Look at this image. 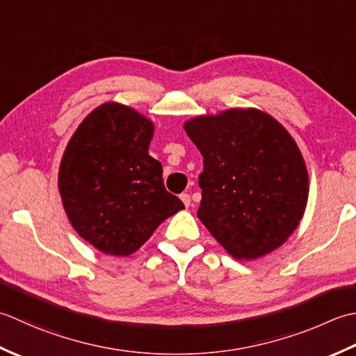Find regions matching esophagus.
Here are the masks:
<instances>
[{"mask_svg":"<svg viewBox=\"0 0 356 356\" xmlns=\"http://www.w3.org/2000/svg\"><path fill=\"white\" fill-rule=\"evenodd\" d=\"M179 198H181V201L184 202L186 207H188V206L192 204V198H191V195H188V193H181Z\"/></svg>","mask_w":356,"mask_h":356,"instance_id":"esophagus-1","label":"esophagus"}]
</instances>
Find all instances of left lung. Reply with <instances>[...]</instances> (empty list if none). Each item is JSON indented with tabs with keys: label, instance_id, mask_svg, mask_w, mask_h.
Returning <instances> with one entry per match:
<instances>
[{
	"label": "left lung",
	"instance_id": "8db88e82",
	"mask_svg": "<svg viewBox=\"0 0 356 356\" xmlns=\"http://www.w3.org/2000/svg\"><path fill=\"white\" fill-rule=\"evenodd\" d=\"M204 159L198 218L236 259H257L293 234L309 175L287 130L258 108H229L184 122Z\"/></svg>",
	"mask_w": 356,
	"mask_h": 356
}]
</instances>
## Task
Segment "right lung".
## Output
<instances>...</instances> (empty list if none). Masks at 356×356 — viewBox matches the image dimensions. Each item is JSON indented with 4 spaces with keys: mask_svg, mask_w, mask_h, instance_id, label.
I'll list each match as a JSON object with an SVG mask.
<instances>
[{
    "mask_svg": "<svg viewBox=\"0 0 356 356\" xmlns=\"http://www.w3.org/2000/svg\"><path fill=\"white\" fill-rule=\"evenodd\" d=\"M154 122L132 107L106 103L72 135L58 188L78 235L99 252L127 257L184 209L165 191L163 165L149 155Z\"/></svg>",
    "mask_w": 356,
    "mask_h": 356,
    "instance_id": "obj_1",
    "label": "right lung"
}]
</instances>
